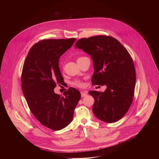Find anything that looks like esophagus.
Instances as JSON below:
<instances>
[{
	"label": "esophagus",
	"instance_id": "1",
	"mask_svg": "<svg viewBox=\"0 0 159 159\" xmlns=\"http://www.w3.org/2000/svg\"><path fill=\"white\" fill-rule=\"evenodd\" d=\"M88 95V92H81V96L82 97H84L86 96H87Z\"/></svg>",
	"mask_w": 159,
	"mask_h": 159
}]
</instances>
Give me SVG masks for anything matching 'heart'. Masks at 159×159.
Here are the masks:
<instances>
[{
	"mask_svg": "<svg viewBox=\"0 0 159 159\" xmlns=\"http://www.w3.org/2000/svg\"><path fill=\"white\" fill-rule=\"evenodd\" d=\"M82 58H83V57H82ZM82 58H79V59ZM73 84H75V85H76V86H79V87H81V86H83V83H82L80 81H79V80H76L75 82H74L73 83Z\"/></svg>",
	"mask_w": 159,
	"mask_h": 159,
	"instance_id": "obj_1",
	"label": "heart"
}]
</instances>
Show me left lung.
I'll return each mask as SVG.
<instances>
[{"label": "left lung", "instance_id": "obj_1", "mask_svg": "<svg viewBox=\"0 0 159 159\" xmlns=\"http://www.w3.org/2000/svg\"><path fill=\"white\" fill-rule=\"evenodd\" d=\"M75 48L83 50L93 61L92 84L107 86L104 92H89L95 99V117L106 123L120 120L132 102L136 82L134 64L128 51L117 39L106 36L79 39Z\"/></svg>", "mask_w": 159, "mask_h": 159}]
</instances>
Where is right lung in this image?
Listing matches in <instances>:
<instances>
[{"instance_id": "1", "label": "right lung", "mask_w": 159, "mask_h": 159, "mask_svg": "<svg viewBox=\"0 0 159 159\" xmlns=\"http://www.w3.org/2000/svg\"><path fill=\"white\" fill-rule=\"evenodd\" d=\"M76 40L40 41L31 47L24 63L21 86L24 97L35 118L53 130L62 129L71 122L81 97L80 92L72 87L63 93L64 96L53 91L56 83L64 82L59 59Z\"/></svg>"}]
</instances>
